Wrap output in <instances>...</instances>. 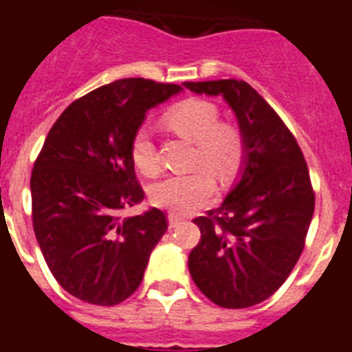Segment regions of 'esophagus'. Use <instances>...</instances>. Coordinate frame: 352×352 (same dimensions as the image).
<instances>
[{"instance_id": "esophagus-1", "label": "esophagus", "mask_w": 352, "mask_h": 352, "mask_svg": "<svg viewBox=\"0 0 352 352\" xmlns=\"http://www.w3.org/2000/svg\"><path fill=\"white\" fill-rule=\"evenodd\" d=\"M168 223H170V227L175 228L182 223V218H179V216H175V214H170V216H168Z\"/></svg>"}]
</instances>
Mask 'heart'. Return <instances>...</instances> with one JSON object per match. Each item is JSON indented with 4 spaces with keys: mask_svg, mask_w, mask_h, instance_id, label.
I'll return each instance as SVG.
<instances>
[{
    "mask_svg": "<svg viewBox=\"0 0 352 352\" xmlns=\"http://www.w3.org/2000/svg\"><path fill=\"white\" fill-rule=\"evenodd\" d=\"M166 124L195 142V164L209 168L214 175L228 179L239 170L244 157L243 136L234 125L219 122L216 104L206 99H184L168 109ZM131 159L140 173L155 175L161 170L152 131L142 125L131 138ZM216 184L209 172L197 170L177 173L152 186L151 200L155 207L172 214H189L214 197Z\"/></svg>",
    "mask_w": 352,
    "mask_h": 352,
    "instance_id": "obj_1",
    "label": "heart"
}]
</instances>
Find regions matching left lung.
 <instances>
[{"instance_id": "obj_1", "label": "left lung", "mask_w": 352, "mask_h": 352, "mask_svg": "<svg viewBox=\"0 0 352 352\" xmlns=\"http://www.w3.org/2000/svg\"><path fill=\"white\" fill-rule=\"evenodd\" d=\"M184 87L227 100L244 142L241 179L218 209L193 219L201 237L189 253V273L218 307H253L282 287L305 248L316 207L307 161L289 127L246 81Z\"/></svg>"}]
</instances>
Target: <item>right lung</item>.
Returning a JSON list of instances; mask_svg holds the SVG:
<instances>
[{
  "mask_svg": "<svg viewBox=\"0 0 352 352\" xmlns=\"http://www.w3.org/2000/svg\"><path fill=\"white\" fill-rule=\"evenodd\" d=\"M182 88L127 78L74 100L49 131L32 172L33 230L56 282L74 298L113 307L138 289L168 228L163 210L133 218L143 200L131 138L145 113Z\"/></svg>",
  "mask_w": 352,
  "mask_h": 352,
  "instance_id": "add662e5",
  "label": "right lung"
}]
</instances>
